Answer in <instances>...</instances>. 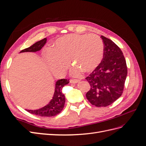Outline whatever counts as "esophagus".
Listing matches in <instances>:
<instances>
[{
	"mask_svg": "<svg viewBox=\"0 0 146 146\" xmlns=\"http://www.w3.org/2000/svg\"><path fill=\"white\" fill-rule=\"evenodd\" d=\"M79 82H80V80H70V83H73V84L77 83Z\"/></svg>",
	"mask_w": 146,
	"mask_h": 146,
	"instance_id": "esophagus-1",
	"label": "esophagus"
}]
</instances>
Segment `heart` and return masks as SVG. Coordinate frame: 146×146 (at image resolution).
Listing matches in <instances>:
<instances>
[{
	"label": "heart",
	"mask_w": 146,
	"mask_h": 146,
	"mask_svg": "<svg viewBox=\"0 0 146 146\" xmlns=\"http://www.w3.org/2000/svg\"><path fill=\"white\" fill-rule=\"evenodd\" d=\"M42 55L54 74L63 75L70 60L75 66L70 74L79 76L82 71L90 73L98 67L104 58V44L98 35L70 34L56 39L52 50H44Z\"/></svg>",
	"instance_id": "obj_1"
}]
</instances>
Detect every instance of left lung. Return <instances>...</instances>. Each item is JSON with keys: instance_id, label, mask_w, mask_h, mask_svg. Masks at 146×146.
Returning a JSON list of instances; mask_svg holds the SVG:
<instances>
[{"instance_id": "obj_1", "label": "left lung", "mask_w": 146, "mask_h": 146, "mask_svg": "<svg viewBox=\"0 0 146 146\" xmlns=\"http://www.w3.org/2000/svg\"><path fill=\"white\" fill-rule=\"evenodd\" d=\"M104 55L100 64L86 78L91 86L86 97L98 107H105L121 96L127 75L126 61L121 50L111 39L101 36Z\"/></svg>"}]
</instances>
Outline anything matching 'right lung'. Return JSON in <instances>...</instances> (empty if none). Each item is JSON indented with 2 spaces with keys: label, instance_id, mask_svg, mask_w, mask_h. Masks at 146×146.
Instances as JSON below:
<instances>
[{
  "label": "right lung",
  "instance_id": "add662e5",
  "mask_svg": "<svg viewBox=\"0 0 146 146\" xmlns=\"http://www.w3.org/2000/svg\"><path fill=\"white\" fill-rule=\"evenodd\" d=\"M46 38L35 42L32 46L21 50L19 53L23 52H36L40 50L46 43ZM69 83L67 79H60L57 80L55 83V88L53 98L47 105L44 107L35 110H27V111L35 115L42 117H52L59 114L64 108L65 104V96L62 92L63 88Z\"/></svg>",
  "mask_w": 146,
  "mask_h": 146
}]
</instances>
